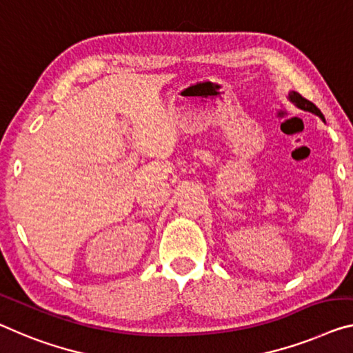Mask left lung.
<instances>
[{
  "label": "left lung",
  "instance_id": "obj_1",
  "mask_svg": "<svg viewBox=\"0 0 353 353\" xmlns=\"http://www.w3.org/2000/svg\"><path fill=\"white\" fill-rule=\"evenodd\" d=\"M289 97H290V101L292 102H295V104L300 107V108H303V110H307V112H312V113H316V115H319L322 118V120L325 121V118H323V115H322V112L319 110V108L312 104L311 101H307L306 97H303L300 93H296V91H292V93L289 94Z\"/></svg>",
  "mask_w": 353,
  "mask_h": 353
}]
</instances>
